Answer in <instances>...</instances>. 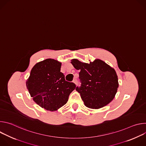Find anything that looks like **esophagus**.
<instances>
[{
  "label": "esophagus",
  "mask_w": 146,
  "mask_h": 146,
  "mask_svg": "<svg viewBox=\"0 0 146 146\" xmlns=\"http://www.w3.org/2000/svg\"><path fill=\"white\" fill-rule=\"evenodd\" d=\"M73 82L74 83V84H75L76 85H77V83H78V81H77V80L76 78H75V79L73 80Z\"/></svg>",
  "instance_id": "esophagus-1"
}]
</instances>
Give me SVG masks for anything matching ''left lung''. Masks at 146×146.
I'll list each match as a JSON object with an SVG mask.
<instances>
[{
  "mask_svg": "<svg viewBox=\"0 0 146 146\" xmlns=\"http://www.w3.org/2000/svg\"><path fill=\"white\" fill-rule=\"evenodd\" d=\"M71 63L80 70L81 86L76 90L80 94L86 106L98 109L113 100L118 87V76L113 68L98 59L90 64L73 59Z\"/></svg>",
  "mask_w": 146,
  "mask_h": 146,
  "instance_id": "obj_1",
  "label": "left lung"
}]
</instances>
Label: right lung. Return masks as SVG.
<instances>
[{
    "mask_svg": "<svg viewBox=\"0 0 146 146\" xmlns=\"http://www.w3.org/2000/svg\"><path fill=\"white\" fill-rule=\"evenodd\" d=\"M60 67V62L53 59L38 62L32 69L27 81L33 100L47 110L55 111L65 105L76 88L74 83L65 80Z\"/></svg>",
    "mask_w": 146,
    "mask_h": 146,
    "instance_id": "add662e5",
    "label": "right lung"
}]
</instances>
